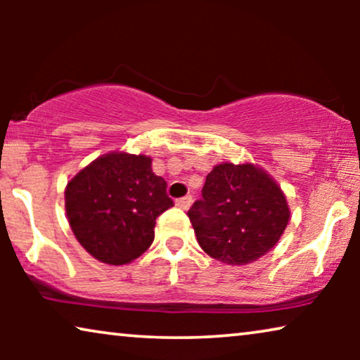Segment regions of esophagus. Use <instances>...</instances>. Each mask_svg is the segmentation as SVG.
Masks as SVG:
<instances>
[{
	"mask_svg": "<svg viewBox=\"0 0 360 360\" xmlns=\"http://www.w3.org/2000/svg\"><path fill=\"white\" fill-rule=\"evenodd\" d=\"M191 201H193V198H191L190 195H186V196H184V198L176 200V206H179V208H181V210H188L191 206Z\"/></svg>",
	"mask_w": 360,
	"mask_h": 360,
	"instance_id": "obj_1",
	"label": "esophagus"
}]
</instances>
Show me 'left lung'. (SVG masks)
Listing matches in <instances>:
<instances>
[{"label":"left lung","instance_id":"obj_1","mask_svg":"<svg viewBox=\"0 0 360 360\" xmlns=\"http://www.w3.org/2000/svg\"><path fill=\"white\" fill-rule=\"evenodd\" d=\"M201 249L229 265H245L278 243L290 221L283 191L252 164H219L206 175L201 200L188 210Z\"/></svg>","mask_w":360,"mask_h":360}]
</instances>
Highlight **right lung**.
Returning a JSON list of instances; mask_svg holds the SVG:
<instances>
[{
    "instance_id": "right-lung-1",
    "label": "right lung",
    "mask_w": 360,
    "mask_h": 360,
    "mask_svg": "<svg viewBox=\"0 0 360 360\" xmlns=\"http://www.w3.org/2000/svg\"><path fill=\"white\" fill-rule=\"evenodd\" d=\"M174 206L147 155L111 152L67 184L65 211L78 243L110 265L129 264L154 240L157 216Z\"/></svg>"
}]
</instances>
